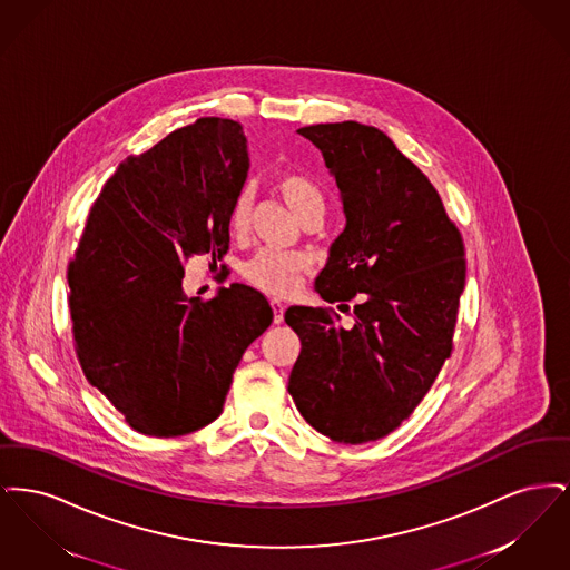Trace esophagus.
Returning a JSON list of instances; mask_svg holds the SVG:
<instances>
[{
	"label": "esophagus",
	"instance_id": "1",
	"mask_svg": "<svg viewBox=\"0 0 570 570\" xmlns=\"http://www.w3.org/2000/svg\"><path fill=\"white\" fill-rule=\"evenodd\" d=\"M272 307H273V323L275 325H279L282 321H284V303L282 301H277V298H272Z\"/></svg>",
	"mask_w": 570,
	"mask_h": 570
}]
</instances>
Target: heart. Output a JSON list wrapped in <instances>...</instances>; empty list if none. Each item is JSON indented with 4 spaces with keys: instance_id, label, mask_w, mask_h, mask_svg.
Wrapping results in <instances>:
<instances>
[{
    "instance_id": "b5f03b06",
    "label": "heart",
    "mask_w": 570,
    "mask_h": 570,
    "mask_svg": "<svg viewBox=\"0 0 570 570\" xmlns=\"http://www.w3.org/2000/svg\"><path fill=\"white\" fill-rule=\"evenodd\" d=\"M273 186L277 194L286 200V205L297 214L305 224L314 217L325 216V194L321 186L293 168L277 170L273 177ZM252 196L249 191H239L228 217V230L235 239H242L249 228ZM309 256L298 252H279V249H258L244 265L245 279L256 288L272 295H288L295 291L298 277L309 269Z\"/></svg>"
}]
</instances>
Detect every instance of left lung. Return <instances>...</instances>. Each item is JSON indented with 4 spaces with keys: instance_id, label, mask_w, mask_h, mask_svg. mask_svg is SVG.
Wrapping results in <instances>:
<instances>
[{
    "instance_id": "1",
    "label": "left lung",
    "mask_w": 570,
    "mask_h": 570,
    "mask_svg": "<svg viewBox=\"0 0 570 570\" xmlns=\"http://www.w3.org/2000/svg\"><path fill=\"white\" fill-rule=\"evenodd\" d=\"M297 132L323 151L346 214L316 291L342 309L356 303L348 325L333 307L286 309L301 340L288 391L316 432L363 444L406 421L453 353L463 239L428 175L379 128Z\"/></svg>"
}]
</instances>
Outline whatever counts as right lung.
Masks as SVG:
<instances>
[{
	"label": "right lung",
	"instance_id": "obj_1",
	"mask_svg": "<svg viewBox=\"0 0 570 570\" xmlns=\"http://www.w3.org/2000/svg\"><path fill=\"white\" fill-rule=\"evenodd\" d=\"M247 168L242 126L200 117L128 156L87 216L68 263L75 353L138 434L175 438L216 421L245 348L272 325L252 286L212 298L181 291L190 258L216 265L226 254Z\"/></svg>",
	"mask_w": 570,
	"mask_h": 570
}]
</instances>
